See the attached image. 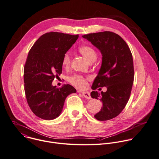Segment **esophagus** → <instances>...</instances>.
Wrapping results in <instances>:
<instances>
[{
    "label": "esophagus",
    "mask_w": 159,
    "mask_h": 159,
    "mask_svg": "<svg viewBox=\"0 0 159 159\" xmlns=\"http://www.w3.org/2000/svg\"><path fill=\"white\" fill-rule=\"evenodd\" d=\"M82 95H83L85 98H86L90 99V98H92L91 96H90V92H82Z\"/></svg>",
    "instance_id": "obj_1"
}]
</instances>
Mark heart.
Segmentation results:
<instances>
[{
	"label": "heart",
	"mask_w": 159,
	"mask_h": 159,
	"mask_svg": "<svg viewBox=\"0 0 159 159\" xmlns=\"http://www.w3.org/2000/svg\"><path fill=\"white\" fill-rule=\"evenodd\" d=\"M78 51L80 54L86 59L89 62H92L97 59V52L95 50L89 45H82L78 48ZM70 56L69 52H66L64 54L62 64L64 67H67L70 64ZM89 77H84L82 75H75L69 78V81L75 87L79 89H85L87 87V80Z\"/></svg>",
	"instance_id": "b5f03b06"
}]
</instances>
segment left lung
<instances>
[{"mask_svg":"<svg viewBox=\"0 0 159 159\" xmlns=\"http://www.w3.org/2000/svg\"><path fill=\"white\" fill-rule=\"evenodd\" d=\"M82 37L102 55V66L92 89L106 87L107 91H102L101 93L92 91L90 95L102 102V107L95 118L100 121L108 120L120 114L130 98L134 78L132 53L124 40L112 32L89 34Z\"/></svg>","mask_w":159,"mask_h":159,"instance_id":"1","label":"left lung"}]
</instances>
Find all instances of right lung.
Returning <instances> with one entry per match:
<instances>
[{"label": "right lung", "mask_w": 159, "mask_h": 159, "mask_svg": "<svg viewBox=\"0 0 159 159\" xmlns=\"http://www.w3.org/2000/svg\"><path fill=\"white\" fill-rule=\"evenodd\" d=\"M79 35L50 32L42 35L29 52L24 69V90L32 112L44 120H53L62 111L66 97L76 89L69 84L61 88L52 85L62 74L64 54Z\"/></svg>", "instance_id": "right-lung-1"}]
</instances>
